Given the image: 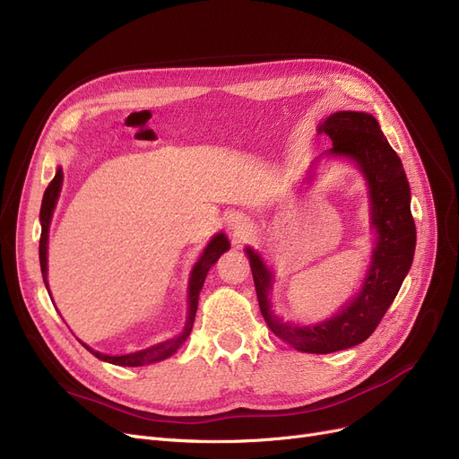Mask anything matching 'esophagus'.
<instances>
[{"label":"esophagus","mask_w":459,"mask_h":459,"mask_svg":"<svg viewBox=\"0 0 459 459\" xmlns=\"http://www.w3.org/2000/svg\"><path fill=\"white\" fill-rule=\"evenodd\" d=\"M229 229H230V232H232V236H236V238H244V234H247V230H249V225H247V221L246 219H242V217H230V221H229Z\"/></svg>","instance_id":"1"}]
</instances>
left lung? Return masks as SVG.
<instances>
[{
  "label": "left lung",
  "mask_w": 459,
  "mask_h": 459,
  "mask_svg": "<svg viewBox=\"0 0 459 459\" xmlns=\"http://www.w3.org/2000/svg\"><path fill=\"white\" fill-rule=\"evenodd\" d=\"M316 131L332 138L333 146L326 155L351 159L369 187L371 229L377 238L360 292L337 315L318 325L298 326L283 323L273 315L270 304L272 270L251 247H246V253L258 306L268 328L296 351L328 354L366 342L381 323L412 264L416 229L402 159L392 150L371 114L335 112L318 124Z\"/></svg>",
  "instance_id": "left-lung-1"
}]
</instances>
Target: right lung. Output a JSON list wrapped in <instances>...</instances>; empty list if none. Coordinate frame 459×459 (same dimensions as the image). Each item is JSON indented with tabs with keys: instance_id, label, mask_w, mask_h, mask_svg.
Listing matches in <instances>:
<instances>
[{
	"instance_id": "right-lung-1",
	"label": "right lung",
	"mask_w": 459,
	"mask_h": 459,
	"mask_svg": "<svg viewBox=\"0 0 459 459\" xmlns=\"http://www.w3.org/2000/svg\"><path fill=\"white\" fill-rule=\"evenodd\" d=\"M62 182H64V172L62 169L57 167L54 180L48 184L45 195H43V204H41V213H39V219H41V240H39V261H41V273H43V281L47 285L48 290V281H47V251H48V229H50V221H52V213L57 203L59 191H62ZM230 244L227 240V236L223 232L215 234L210 244L206 246V249L203 251L201 258L195 263L191 277H189V294H187V321L186 326L182 330L180 335L172 337V340H167L163 343H157L150 349L138 351V352H131V354H122V356H110V354H103L97 352L91 347H88L86 343H82L95 358L114 366H127V368H136V366H148V364H155L161 362L165 358L172 356L178 349H180L186 340L191 333L193 323H195V315H196V306H198V294H201V289L204 285V279L208 275V270L217 263V258L221 256L225 251H229Z\"/></svg>"
}]
</instances>
